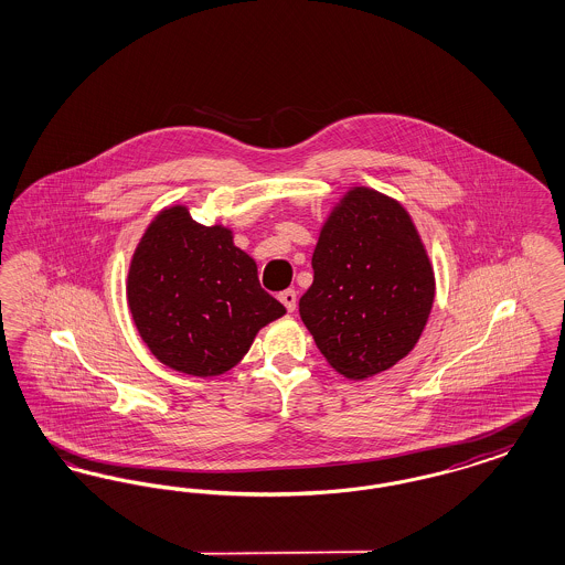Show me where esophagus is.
Listing matches in <instances>:
<instances>
[{
	"label": "esophagus",
	"instance_id": "34e87169",
	"mask_svg": "<svg viewBox=\"0 0 565 565\" xmlns=\"http://www.w3.org/2000/svg\"><path fill=\"white\" fill-rule=\"evenodd\" d=\"M279 300H281V302H284V307L288 309V313H292V311H295L296 300H298V298H296L295 290H284V292L279 295Z\"/></svg>",
	"mask_w": 565,
	"mask_h": 565
}]
</instances>
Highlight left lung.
Segmentation results:
<instances>
[{
    "label": "left lung",
    "instance_id": "8db88e82",
    "mask_svg": "<svg viewBox=\"0 0 565 565\" xmlns=\"http://www.w3.org/2000/svg\"><path fill=\"white\" fill-rule=\"evenodd\" d=\"M298 311L341 375L387 371L419 341L434 302L426 247L403 205L353 189L323 224Z\"/></svg>",
    "mask_w": 565,
    "mask_h": 565
}]
</instances>
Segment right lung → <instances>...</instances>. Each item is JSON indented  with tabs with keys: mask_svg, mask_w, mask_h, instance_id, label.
<instances>
[{
	"mask_svg": "<svg viewBox=\"0 0 565 565\" xmlns=\"http://www.w3.org/2000/svg\"><path fill=\"white\" fill-rule=\"evenodd\" d=\"M127 298L148 350L194 376L233 369L256 332L286 313L231 231L196 224L182 205L157 215L141 237Z\"/></svg>",
	"mask_w": 565,
	"mask_h": 565,
	"instance_id": "1",
	"label": "right lung"
}]
</instances>
